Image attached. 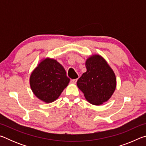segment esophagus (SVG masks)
Listing matches in <instances>:
<instances>
[{
	"instance_id": "obj_1",
	"label": "esophagus",
	"mask_w": 146,
	"mask_h": 146,
	"mask_svg": "<svg viewBox=\"0 0 146 146\" xmlns=\"http://www.w3.org/2000/svg\"><path fill=\"white\" fill-rule=\"evenodd\" d=\"M76 82H77V79H72V80H71V83L73 84H75Z\"/></svg>"
}]
</instances>
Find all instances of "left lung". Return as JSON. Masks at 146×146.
<instances>
[{
    "label": "left lung",
    "instance_id": "left-lung-1",
    "mask_svg": "<svg viewBox=\"0 0 146 146\" xmlns=\"http://www.w3.org/2000/svg\"><path fill=\"white\" fill-rule=\"evenodd\" d=\"M86 66L87 71L76 84L89 102L100 106L107 102L114 93L117 85L115 73L99 55L90 56L86 60Z\"/></svg>",
    "mask_w": 146,
    "mask_h": 146
}]
</instances>
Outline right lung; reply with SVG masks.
<instances>
[{
    "label": "right lung",
    "mask_w": 146,
    "mask_h": 146,
    "mask_svg": "<svg viewBox=\"0 0 146 146\" xmlns=\"http://www.w3.org/2000/svg\"><path fill=\"white\" fill-rule=\"evenodd\" d=\"M70 80L60 63L55 59L46 58L31 73L29 84L36 97L44 102L50 103L57 99Z\"/></svg>",
    "instance_id": "add662e5"
}]
</instances>
